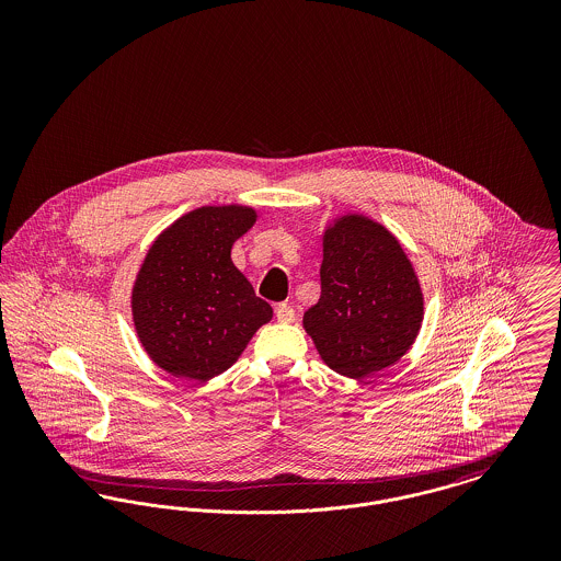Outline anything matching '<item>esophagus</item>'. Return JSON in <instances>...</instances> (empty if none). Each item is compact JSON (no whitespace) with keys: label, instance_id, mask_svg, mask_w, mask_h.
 <instances>
[{"label":"esophagus","instance_id":"esophagus-1","mask_svg":"<svg viewBox=\"0 0 561 561\" xmlns=\"http://www.w3.org/2000/svg\"><path fill=\"white\" fill-rule=\"evenodd\" d=\"M275 318H277L279 323H293L294 318H296V313H294V309L290 305L279 302V305L275 307Z\"/></svg>","mask_w":561,"mask_h":561}]
</instances>
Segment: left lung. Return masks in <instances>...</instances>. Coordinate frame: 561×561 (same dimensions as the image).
Instances as JSON below:
<instances>
[{
    "mask_svg": "<svg viewBox=\"0 0 561 561\" xmlns=\"http://www.w3.org/2000/svg\"><path fill=\"white\" fill-rule=\"evenodd\" d=\"M321 296L302 328L321 362L362 380L398 364L414 345L425 296L400 240L359 213L330 218L321 231Z\"/></svg>",
    "mask_w": 561,
    "mask_h": 561,
    "instance_id": "8db88e82",
    "label": "left lung"
}]
</instances>
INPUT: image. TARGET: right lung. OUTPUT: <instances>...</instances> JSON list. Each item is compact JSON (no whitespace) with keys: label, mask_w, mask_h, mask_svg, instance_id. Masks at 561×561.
Masks as SVG:
<instances>
[{"label":"right lung","mask_w":561,"mask_h":561,"mask_svg":"<svg viewBox=\"0 0 561 561\" xmlns=\"http://www.w3.org/2000/svg\"><path fill=\"white\" fill-rule=\"evenodd\" d=\"M259 213L243 204L202 206L149 245L130 293L136 336L149 359L176 378L208 382L229 370L271 305L231 261Z\"/></svg>","instance_id":"right-lung-1"}]
</instances>
